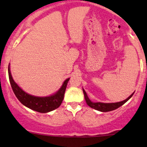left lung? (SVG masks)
<instances>
[{
  "label": "left lung",
  "mask_w": 147,
  "mask_h": 147,
  "mask_svg": "<svg viewBox=\"0 0 147 147\" xmlns=\"http://www.w3.org/2000/svg\"><path fill=\"white\" fill-rule=\"evenodd\" d=\"M83 93H84V96H85V101H86L87 105H88L89 107H91V108L98 110V111H101V112H109V111H112V110H115V109L119 108V107H121V105H123L124 103H126V102L132 96V95L134 94V93H132L127 99L124 100V101H122V102H115V103H102V102H91V101L89 99V98H88V95H87L86 92L85 91V90L84 89H83Z\"/></svg>",
  "instance_id": "left-lung-1"
}]
</instances>
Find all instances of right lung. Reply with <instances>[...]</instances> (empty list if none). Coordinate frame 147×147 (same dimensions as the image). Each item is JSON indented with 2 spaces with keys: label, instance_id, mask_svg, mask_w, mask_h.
<instances>
[{
  "label": "right lung",
  "instance_id": "1",
  "mask_svg": "<svg viewBox=\"0 0 147 147\" xmlns=\"http://www.w3.org/2000/svg\"><path fill=\"white\" fill-rule=\"evenodd\" d=\"M8 72H9V82L13 92L18 99L24 106L37 112L45 113H49L58 108L61 105L62 100L64 98L65 92L67 84L69 81L70 78L65 80L60 89L54 95L46 97H38L28 94L17 85L11 76L9 65L8 67Z\"/></svg>",
  "mask_w": 147,
  "mask_h": 147
}]
</instances>
